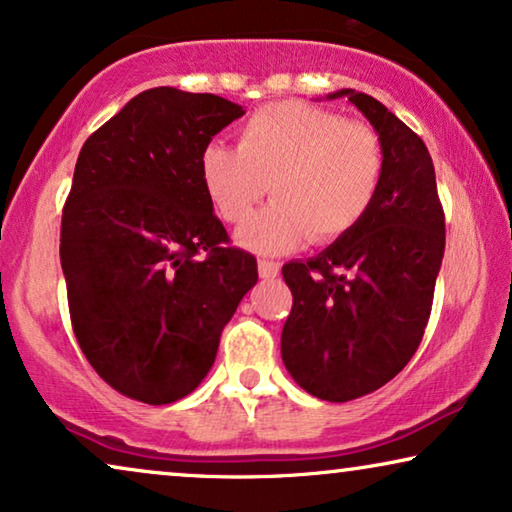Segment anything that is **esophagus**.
<instances>
[{
  "label": "esophagus",
  "instance_id": "34e87169",
  "mask_svg": "<svg viewBox=\"0 0 512 512\" xmlns=\"http://www.w3.org/2000/svg\"><path fill=\"white\" fill-rule=\"evenodd\" d=\"M279 270H282V265L277 261H258V275L263 279H272L279 275Z\"/></svg>",
  "mask_w": 512,
  "mask_h": 512
}]
</instances>
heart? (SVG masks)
<instances>
[{
  "instance_id": "obj_1",
  "label": "heart",
  "mask_w": 512,
  "mask_h": 512,
  "mask_svg": "<svg viewBox=\"0 0 512 512\" xmlns=\"http://www.w3.org/2000/svg\"><path fill=\"white\" fill-rule=\"evenodd\" d=\"M382 174L384 146L370 125L307 102L258 109L237 130V149L212 142L200 156L202 188L223 221L242 223L275 195L237 233L258 254L347 237L373 207Z\"/></svg>"
}]
</instances>
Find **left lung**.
<instances>
[{"instance_id": "1", "label": "left lung", "mask_w": 512, "mask_h": 512, "mask_svg": "<svg viewBox=\"0 0 512 512\" xmlns=\"http://www.w3.org/2000/svg\"><path fill=\"white\" fill-rule=\"evenodd\" d=\"M335 97L380 135L382 184L352 233L282 268L293 293L282 361L307 394L345 403L380 389L417 352L445 254V214L422 139L375 97L352 88Z\"/></svg>"}]
</instances>
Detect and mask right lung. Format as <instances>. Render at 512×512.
Returning a JSON list of instances; mask_svg holds the SVG:
<instances>
[{"label": "right lung", "mask_w": 512, "mask_h": 512, "mask_svg": "<svg viewBox=\"0 0 512 512\" xmlns=\"http://www.w3.org/2000/svg\"><path fill=\"white\" fill-rule=\"evenodd\" d=\"M240 104L160 86L86 139L62 209L69 317L109 387L149 405L191 394L258 282L200 181V156Z\"/></svg>", "instance_id": "obj_1"}]
</instances>
